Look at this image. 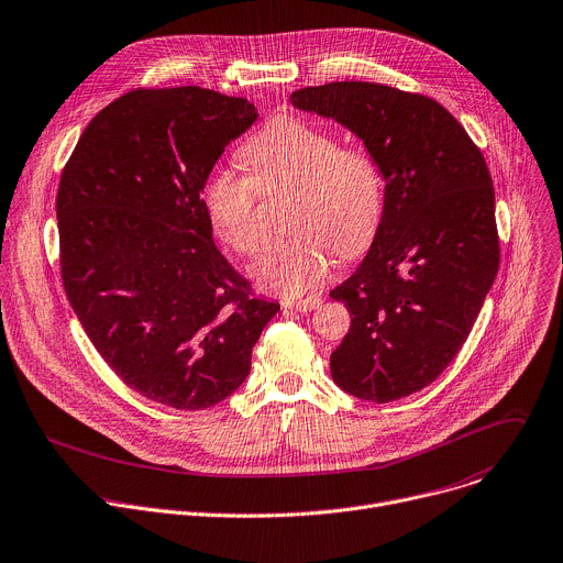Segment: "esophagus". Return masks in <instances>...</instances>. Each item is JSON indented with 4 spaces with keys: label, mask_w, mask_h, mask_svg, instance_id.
Returning a JSON list of instances; mask_svg holds the SVG:
<instances>
[{
    "label": "esophagus",
    "mask_w": 563,
    "mask_h": 563,
    "mask_svg": "<svg viewBox=\"0 0 563 563\" xmlns=\"http://www.w3.org/2000/svg\"><path fill=\"white\" fill-rule=\"evenodd\" d=\"M321 296H310V298H302V300H289V298H283L280 305L285 310H296V312H312L317 310L321 305Z\"/></svg>",
    "instance_id": "1"
}]
</instances>
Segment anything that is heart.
Here are the masks:
<instances>
[{
	"instance_id": "obj_1",
	"label": "heart",
	"mask_w": 563,
	"mask_h": 563,
	"mask_svg": "<svg viewBox=\"0 0 563 563\" xmlns=\"http://www.w3.org/2000/svg\"><path fill=\"white\" fill-rule=\"evenodd\" d=\"M238 157L249 179L218 168L201 186L203 213L213 233L238 253L261 242L255 222L258 190L296 184L291 229L298 233L265 244L251 276L272 294L302 296L330 269V246L339 258L360 255L373 242L382 213L384 186L375 159L364 147L341 145L317 123L278 117L244 141Z\"/></svg>"
}]
</instances>
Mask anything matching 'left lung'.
Segmentation results:
<instances>
[{
	"label": "left lung",
	"mask_w": 563,
	"mask_h": 563,
	"mask_svg": "<svg viewBox=\"0 0 563 563\" xmlns=\"http://www.w3.org/2000/svg\"><path fill=\"white\" fill-rule=\"evenodd\" d=\"M289 100L360 136L386 181L366 258L330 291L352 317L330 356L332 379L377 404L413 395L463 347L498 272L483 152L422 93L345 80L298 89Z\"/></svg>",
	"instance_id": "obj_1"
}]
</instances>
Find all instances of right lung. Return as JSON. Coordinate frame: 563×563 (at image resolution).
Segmentation results:
<instances>
[{
  "label": "right lung",
  "instance_id": "right-lung-1",
  "mask_svg": "<svg viewBox=\"0 0 563 563\" xmlns=\"http://www.w3.org/2000/svg\"><path fill=\"white\" fill-rule=\"evenodd\" d=\"M255 119L213 89H134L91 119L60 177V272L80 325L132 390L179 411L235 393L280 310L227 263L201 203Z\"/></svg>",
  "mask_w": 563,
  "mask_h": 563
}]
</instances>
